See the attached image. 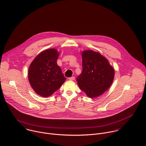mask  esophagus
<instances>
[{
	"label": "esophagus",
	"mask_w": 146,
	"mask_h": 146,
	"mask_svg": "<svg viewBox=\"0 0 146 146\" xmlns=\"http://www.w3.org/2000/svg\"><path fill=\"white\" fill-rule=\"evenodd\" d=\"M69 80H71V81H74L75 80V77H72L68 78Z\"/></svg>",
	"instance_id": "34e87169"
}]
</instances>
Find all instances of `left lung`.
Listing matches in <instances>:
<instances>
[{"label": "left lung", "instance_id": "obj_1", "mask_svg": "<svg viewBox=\"0 0 146 146\" xmlns=\"http://www.w3.org/2000/svg\"><path fill=\"white\" fill-rule=\"evenodd\" d=\"M82 72L77 81L78 86L89 98L97 97L111 85L114 69L106 58L92 50L82 52Z\"/></svg>", "mask_w": 146, "mask_h": 146}]
</instances>
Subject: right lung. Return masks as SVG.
<instances>
[{"mask_svg": "<svg viewBox=\"0 0 146 146\" xmlns=\"http://www.w3.org/2000/svg\"><path fill=\"white\" fill-rule=\"evenodd\" d=\"M59 52L54 48L39 53L31 62L28 80L33 90L43 97L50 96L64 83L66 78L57 64Z\"/></svg>", "mask_w": 146, "mask_h": 146, "instance_id": "add662e5", "label": "right lung"}]
</instances>
